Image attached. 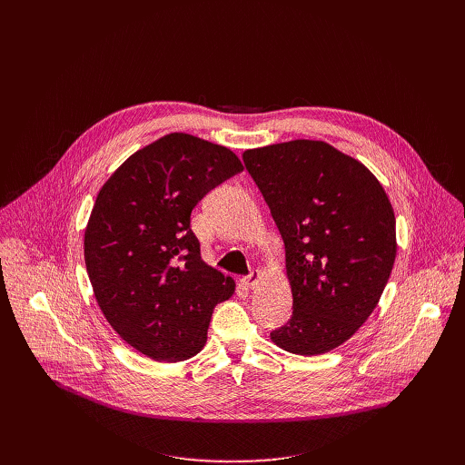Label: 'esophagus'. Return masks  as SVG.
I'll return each mask as SVG.
<instances>
[{
  "label": "esophagus",
  "instance_id": "obj_1",
  "mask_svg": "<svg viewBox=\"0 0 465 465\" xmlns=\"http://www.w3.org/2000/svg\"><path fill=\"white\" fill-rule=\"evenodd\" d=\"M259 278H261V274H259V271H252L248 276H244L242 280H241V283L246 287V289H253L255 285H257V282H259Z\"/></svg>",
  "mask_w": 465,
  "mask_h": 465
}]
</instances>
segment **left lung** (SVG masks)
Wrapping results in <instances>:
<instances>
[{"label": "left lung", "mask_w": 465, "mask_h": 465, "mask_svg": "<svg viewBox=\"0 0 465 465\" xmlns=\"http://www.w3.org/2000/svg\"><path fill=\"white\" fill-rule=\"evenodd\" d=\"M242 162L285 242L292 316L271 337L320 355L366 322L395 261V217L377 178L323 142L252 149Z\"/></svg>", "instance_id": "8db88e82"}]
</instances>
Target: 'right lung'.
Returning <instances> with one entry per match:
<instances>
[{"mask_svg":"<svg viewBox=\"0 0 465 465\" xmlns=\"http://www.w3.org/2000/svg\"><path fill=\"white\" fill-rule=\"evenodd\" d=\"M241 171L230 149L174 132L132 154L97 194L84 233L95 300L154 361L201 351L215 305L233 294V280L203 261L191 212Z\"/></svg>","mask_w":465,"mask_h":465,"instance_id":"add662e5","label":"right lung"}]
</instances>
